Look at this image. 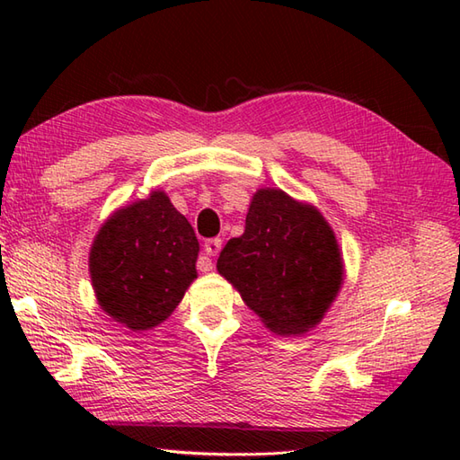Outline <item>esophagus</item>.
I'll return each instance as SVG.
<instances>
[{"label": "esophagus", "instance_id": "obj_1", "mask_svg": "<svg viewBox=\"0 0 460 460\" xmlns=\"http://www.w3.org/2000/svg\"><path fill=\"white\" fill-rule=\"evenodd\" d=\"M221 245H223V241L221 239H217V237H215V239H208V241H205V245H203V251H205V255H209V257H215V255H217V252L221 251ZM203 272L205 270H209L211 269V261H208V265H205V267H199Z\"/></svg>", "mask_w": 460, "mask_h": 460}]
</instances>
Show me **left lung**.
Listing matches in <instances>:
<instances>
[{"instance_id":"8db88e82","label":"left lung","mask_w":460,"mask_h":460,"mask_svg":"<svg viewBox=\"0 0 460 460\" xmlns=\"http://www.w3.org/2000/svg\"><path fill=\"white\" fill-rule=\"evenodd\" d=\"M217 270L280 336L314 328L344 282V262L328 221L314 205L272 188L252 195L245 233L227 241Z\"/></svg>"}]
</instances>
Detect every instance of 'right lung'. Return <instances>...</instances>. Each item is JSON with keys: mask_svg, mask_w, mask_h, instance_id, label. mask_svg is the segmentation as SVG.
Instances as JSON below:
<instances>
[{"mask_svg": "<svg viewBox=\"0 0 460 460\" xmlns=\"http://www.w3.org/2000/svg\"><path fill=\"white\" fill-rule=\"evenodd\" d=\"M199 243L164 191L114 211L94 237L89 269L106 314L134 332L162 324L198 279Z\"/></svg>", "mask_w": 460, "mask_h": 460, "instance_id": "right-lung-1", "label": "right lung"}]
</instances>
